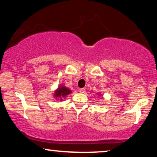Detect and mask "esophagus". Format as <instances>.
Segmentation results:
<instances>
[{
	"mask_svg": "<svg viewBox=\"0 0 157 157\" xmlns=\"http://www.w3.org/2000/svg\"><path fill=\"white\" fill-rule=\"evenodd\" d=\"M79 91V92H80V93H81V94H84L85 92H86V90L84 89H80L78 90Z\"/></svg>",
	"mask_w": 157,
	"mask_h": 157,
	"instance_id": "34e87169",
	"label": "esophagus"
}]
</instances>
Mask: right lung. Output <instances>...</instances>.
I'll use <instances>...</instances> for the list:
<instances>
[{"mask_svg":"<svg viewBox=\"0 0 157 157\" xmlns=\"http://www.w3.org/2000/svg\"><path fill=\"white\" fill-rule=\"evenodd\" d=\"M71 92V91L68 89V88L63 86H61L59 87V89L55 91L54 95L55 97L56 98V99L60 98V100L62 101V98L65 97L66 96L70 94Z\"/></svg>","mask_w":157,"mask_h":157,"instance_id":"right-lung-1","label":"right lung"}]
</instances>
